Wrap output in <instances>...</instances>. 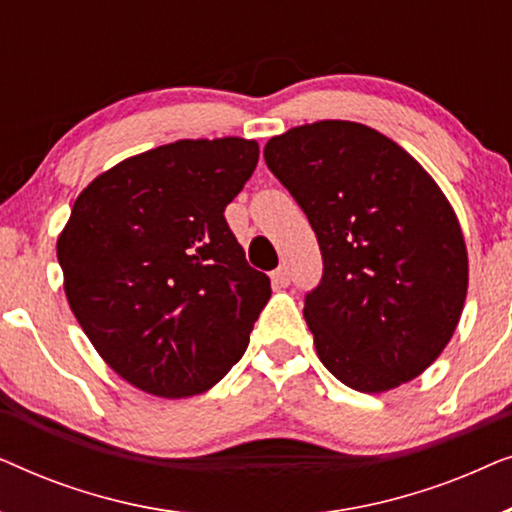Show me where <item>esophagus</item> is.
<instances>
[{
	"label": "esophagus",
	"instance_id": "obj_1",
	"mask_svg": "<svg viewBox=\"0 0 512 512\" xmlns=\"http://www.w3.org/2000/svg\"><path fill=\"white\" fill-rule=\"evenodd\" d=\"M270 282H272V286H275V289H284V286H289V282H291L289 270H286V268L272 270L270 272Z\"/></svg>",
	"mask_w": 512,
	"mask_h": 512
}]
</instances>
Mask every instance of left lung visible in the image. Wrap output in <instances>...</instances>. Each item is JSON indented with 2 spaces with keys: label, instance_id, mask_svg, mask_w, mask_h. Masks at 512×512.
Masks as SVG:
<instances>
[{
  "label": "left lung",
  "instance_id": "obj_1",
  "mask_svg": "<svg viewBox=\"0 0 512 512\" xmlns=\"http://www.w3.org/2000/svg\"><path fill=\"white\" fill-rule=\"evenodd\" d=\"M263 156L321 249L303 310L321 363L366 394L424 373L468 286L464 235L436 181L389 137L349 121L300 125Z\"/></svg>",
  "mask_w": 512,
  "mask_h": 512
}]
</instances>
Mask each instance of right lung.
<instances>
[{"instance_id":"obj_1","label":"right lung","mask_w":512,"mask_h":512,"mask_svg":"<svg viewBox=\"0 0 512 512\" xmlns=\"http://www.w3.org/2000/svg\"><path fill=\"white\" fill-rule=\"evenodd\" d=\"M256 163L247 139H181L111 167L74 202L58 240L69 307L146 394H202L249 345L270 279L223 212Z\"/></svg>"}]
</instances>
